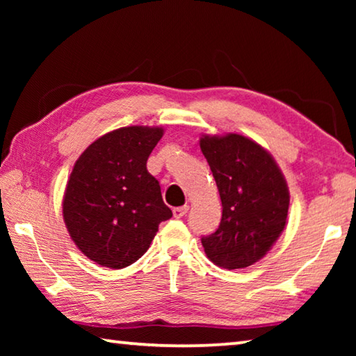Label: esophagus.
Masks as SVG:
<instances>
[{
  "instance_id": "1",
  "label": "esophagus",
  "mask_w": 356,
  "mask_h": 356,
  "mask_svg": "<svg viewBox=\"0 0 356 356\" xmlns=\"http://www.w3.org/2000/svg\"><path fill=\"white\" fill-rule=\"evenodd\" d=\"M188 206H186V204H185V206H180V207H174L172 209V213H174V218H182V216L186 213V212H188Z\"/></svg>"
}]
</instances>
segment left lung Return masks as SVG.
I'll list each match as a JSON object with an SVG mask.
<instances>
[{
    "instance_id": "8db88e82",
    "label": "left lung",
    "mask_w": 356,
    "mask_h": 356,
    "mask_svg": "<svg viewBox=\"0 0 356 356\" xmlns=\"http://www.w3.org/2000/svg\"><path fill=\"white\" fill-rule=\"evenodd\" d=\"M200 146L222 206L218 229L201 238L204 251L218 267H250L284 231L291 201L286 179L273 156L246 136L206 135Z\"/></svg>"
}]
</instances>
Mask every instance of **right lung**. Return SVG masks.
I'll return each mask as SVG.
<instances>
[{
    "mask_svg": "<svg viewBox=\"0 0 356 356\" xmlns=\"http://www.w3.org/2000/svg\"><path fill=\"white\" fill-rule=\"evenodd\" d=\"M161 136V127H122L100 136L76 160L63 215L72 240L95 264L129 267L172 216L146 166Z\"/></svg>",
    "mask_w": 356,
    "mask_h": 356,
    "instance_id": "1",
    "label": "right lung"
}]
</instances>
